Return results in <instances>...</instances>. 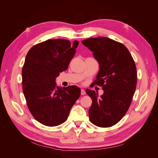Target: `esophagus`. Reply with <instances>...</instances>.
<instances>
[{
	"label": "esophagus",
	"mask_w": 158,
	"mask_h": 158,
	"mask_svg": "<svg viewBox=\"0 0 158 158\" xmlns=\"http://www.w3.org/2000/svg\"><path fill=\"white\" fill-rule=\"evenodd\" d=\"M81 94L82 96L85 94V90L83 89H81Z\"/></svg>",
	"instance_id": "1"
}]
</instances>
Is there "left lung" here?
I'll use <instances>...</instances> for the list:
<instances>
[{
  "label": "left lung",
  "instance_id": "left-lung-1",
  "mask_svg": "<svg viewBox=\"0 0 158 158\" xmlns=\"http://www.w3.org/2000/svg\"><path fill=\"white\" fill-rule=\"evenodd\" d=\"M82 43L99 63L94 83L104 91L98 97L94 90H85L92 100L89 120L96 126L111 127L123 118L132 102L137 81L135 62L125 45L109 38H89Z\"/></svg>",
  "mask_w": 158,
  "mask_h": 158
}]
</instances>
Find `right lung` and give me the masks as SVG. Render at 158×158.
Returning <instances> with one entry per match:
<instances>
[{
	"instance_id": "add662e5",
	"label": "right lung",
	"mask_w": 158,
	"mask_h": 158,
	"mask_svg": "<svg viewBox=\"0 0 158 158\" xmlns=\"http://www.w3.org/2000/svg\"><path fill=\"white\" fill-rule=\"evenodd\" d=\"M79 41L49 39L30 49L26 56L22 89L28 109L34 118L47 126H56L68 118L79 98L81 89L71 85L60 88L56 78L68 69Z\"/></svg>"
}]
</instances>
